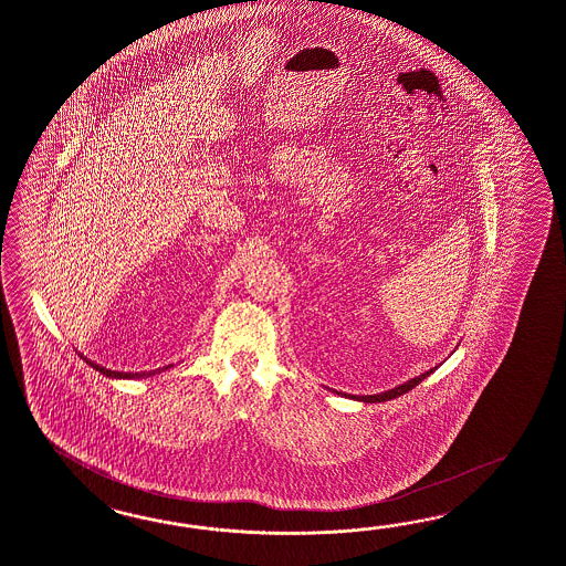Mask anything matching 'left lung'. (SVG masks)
<instances>
[{
    "mask_svg": "<svg viewBox=\"0 0 566 566\" xmlns=\"http://www.w3.org/2000/svg\"><path fill=\"white\" fill-rule=\"evenodd\" d=\"M438 368V366H436ZM433 373V368L428 370L426 374H421V376H417L413 380H409V382H405V385L397 386V388H392V390H386V392H380V395H366V397H352V399L364 400V402H382V400L395 399V397H400V395H405V392H409L411 388L419 385L421 380H426L429 374Z\"/></svg>",
    "mask_w": 566,
    "mask_h": 566,
    "instance_id": "1",
    "label": "left lung"
}]
</instances>
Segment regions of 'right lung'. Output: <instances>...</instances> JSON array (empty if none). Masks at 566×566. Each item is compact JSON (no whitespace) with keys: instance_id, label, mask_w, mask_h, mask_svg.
<instances>
[{"instance_id":"1","label":"right lung","mask_w":566,"mask_h":566,"mask_svg":"<svg viewBox=\"0 0 566 566\" xmlns=\"http://www.w3.org/2000/svg\"><path fill=\"white\" fill-rule=\"evenodd\" d=\"M92 368H96L97 373L104 374V376H111V378H143V376H151V374L159 373V370H153V373H143V374H130V373H116V370H106V368H102V366H96L94 361H90V359H85Z\"/></svg>"}]
</instances>
